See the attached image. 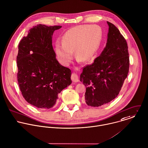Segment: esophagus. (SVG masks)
Segmentation results:
<instances>
[{
	"instance_id": "esophagus-1",
	"label": "esophagus",
	"mask_w": 148,
	"mask_h": 148,
	"mask_svg": "<svg viewBox=\"0 0 148 148\" xmlns=\"http://www.w3.org/2000/svg\"><path fill=\"white\" fill-rule=\"evenodd\" d=\"M71 79L74 82H77L79 81L78 75L76 73H73L71 75Z\"/></svg>"
}]
</instances>
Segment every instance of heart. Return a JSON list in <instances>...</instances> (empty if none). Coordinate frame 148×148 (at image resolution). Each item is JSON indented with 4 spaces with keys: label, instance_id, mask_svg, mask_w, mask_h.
Segmentation results:
<instances>
[{
    "label": "heart",
    "instance_id": "obj_1",
    "mask_svg": "<svg viewBox=\"0 0 148 148\" xmlns=\"http://www.w3.org/2000/svg\"><path fill=\"white\" fill-rule=\"evenodd\" d=\"M102 38V31L97 25H79L67 30L63 44L56 48V54L64 64L73 59V51L79 62L90 60L97 51Z\"/></svg>",
    "mask_w": 148,
    "mask_h": 148
}]
</instances>
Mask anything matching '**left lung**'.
<instances>
[{
    "label": "left lung",
    "instance_id": "left-lung-1",
    "mask_svg": "<svg viewBox=\"0 0 148 148\" xmlns=\"http://www.w3.org/2000/svg\"><path fill=\"white\" fill-rule=\"evenodd\" d=\"M106 45L94 62L83 69L80 81L86 86L85 99L91 107H100L115 99L119 93L129 70L127 42L112 23Z\"/></svg>",
    "mask_w": 148,
    "mask_h": 148
}]
</instances>
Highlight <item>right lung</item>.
<instances>
[{"mask_svg": "<svg viewBox=\"0 0 148 148\" xmlns=\"http://www.w3.org/2000/svg\"><path fill=\"white\" fill-rule=\"evenodd\" d=\"M61 27L37 25L18 45V85L25 100L38 108L53 107L58 94L71 84V70L59 63L52 47L53 32Z\"/></svg>", "mask_w": 148, "mask_h": 148, "instance_id": "right-lung-1", "label": "right lung"}]
</instances>
